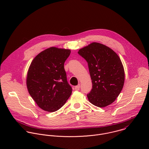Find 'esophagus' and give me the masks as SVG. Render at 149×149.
Wrapping results in <instances>:
<instances>
[{
    "label": "esophagus",
    "mask_w": 149,
    "mask_h": 149,
    "mask_svg": "<svg viewBox=\"0 0 149 149\" xmlns=\"http://www.w3.org/2000/svg\"><path fill=\"white\" fill-rule=\"evenodd\" d=\"M79 88H80V85L79 84V85H78V86L75 87V90L77 91H78L79 90Z\"/></svg>",
    "instance_id": "34e87169"
}]
</instances>
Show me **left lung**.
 I'll list each match as a JSON object with an SVG mask.
<instances>
[{
  "instance_id": "obj_1",
  "label": "left lung",
  "mask_w": 149,
  "mask_h": 149,
  "mask_svg": "<svg viewBox=\"0 0 149 149\" xmlns=\"http://www.w3.org/2000/svg\"><path fill=\"white\" fill-rule=\"evenodd\" d=\"M78 53L88 62L93 83L87 94L89 101L98 107H107L116 100L124 86L125 73L120 57L98 42H92Z\"/></svg>"
}]
</instances>
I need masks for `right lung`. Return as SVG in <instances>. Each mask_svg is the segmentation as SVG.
I'll return each mask as SVG.
<instances>
[{"label":"right lung","mask_w":149,"mask_h":149,"mask_svg":"<svg viewBox=\"0 0 149 149\" xmlns=\"http://www.w3.org/2000/svg\"><path fill=\"white\" fill-rule=\"evenodd\" d=\"M71 50L50 47L31 62L26 75L28 92L42 110L54 112L65 104L72 94L67 80L64 62Z\"/></svg>","instance_id":"obj_1"}]
</instances>
